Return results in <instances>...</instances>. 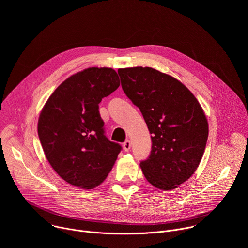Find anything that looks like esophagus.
Listing matches in <instances>:
<instances>
[{
  "label": "esophagus",
  "mask_w": 248,
  "mask_h": 248,
  "mask_svg": "<svg viewBox=\"0 0 248 248\" xmlns=\"http://www.w3.org/2000/svg\"><path fill=\"white\" fill-rule=\"evenodd\" d=\"M123 146H124V151H129V149H130V147H131V143H130V141L127 139V140H125L124 142V144H123Z\"/></svg>",
  "instance_id": "1"
}]
</instances>
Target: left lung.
Returning a JSON list of instances; mask_svg holds the SVG:
<instances>
[{
  "label": "left lung",
  "instance_id": "8db88e82",
  "mask_svg": "<svg viewBox=\"0 0 248 248\" xmlns=\"http://www.w3.org/2000/svg\"><path fill=\"white\" fill-rule=\"evenodd\" d=\"M122 87L137 106L152 134V150L140 163L156 188L171 190L186 182L202 159L208 122L194 95L181 81L152 67L119 68Z\"/></svg>",
  "mask_w": 248,
  "mask_h": 248
}]
</instances>
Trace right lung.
I'll return each mask as SVG.
<instances>
[{
    "label": "right lung",
    "mask_w": 248,
    "mask_h": 248,
    "mask_svg": "<svg viewBox=\"0 0 248 248\" xmlns=\"http://www.w3.org/2000/svg\"><path fill=\"white\" fill-rule=\"evenodd\" d=\"M120 86L111 67H88L69 77L49 97L38 120L45 156L61 178L92 189L111 171L122 146L104 134L99 103Z\"/></svg>",
    "instance_id": "1"
}]
</instances>
